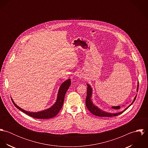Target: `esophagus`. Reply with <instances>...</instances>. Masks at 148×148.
Returning <instances> with one entry per match:
<instances>
[{"label": "esophagus", "instance_id": "obj_1", "mask_svg": "<svg viewBox=\"0 0 148 148\" xmlns=\"http://www.w3.org/2000/svg\"><path fill=\"white\" fill-rule=\"evenodd\" d=\"M77 76L79 78L82 79V78L83 77V75L82 73H78L77 75Z\"/></svg>", "mask_w": 148, "mask_h": 148}]
</instances>
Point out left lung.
I'll list each match as a JSON object with an SVG mask.
<instances>
[{
    "mask_svg": "<svg viewBox=\"0 0 148 148\" xmlns=\"http://www.w3.org/2000/svg\"><path fill=\"white\" fill-rule=\"evenodd\" d=\"M87 92H86V100H85V104L86 106L88 108V109L89 110V111L92 113L93 114L96 116H99V117H113V116H118L120 114H121L122 113H123L125 110H127V109L131 106L134 101L136 100V96H135V97L134 98V100L133 101V102L127 107L124 110L120 112H117V113H109V112H104L103 110H102L101 109H100L99 108H98L97 106H95L92 101V88L90 86V85L89 84H87ZM138 85H137V92H138Z\"/></svg>",
    "mask_w": 148,
    "mask_h": 148,
    "instance_id": "8db88e82",
    "label": "left lung"
}]
</instances>
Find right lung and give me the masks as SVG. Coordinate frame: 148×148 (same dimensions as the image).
Instances as JSON below:
<instances>
[{"label": "right lung", "instance_id": "add662e5", "mask_svg": "<svg viewBox=\"0 0 148 148\" xmlns=\"http://www.w3.org/2000/svg\"><path fill=\"white\" fill-rule=\"evenodd\" d=\"M71 79H69L65 82L60 85L58 93V96H57V99L55 102V103L50 107L48 109H45L44 110L37 112H31L29 111H27L24 110L21 108H20L19 106H17L11 98L12 101L14 106H15L18 109H19L21 112H24V113L27 114V115L32 117L35 119H51L55 116H56L58 113L60 112V109H62V106H63L64 100V97L65 95V93L68 89L69 87L71 85Z\"/></svg>", "mask_w": 148, "mask_h": 148}]
</instances>
